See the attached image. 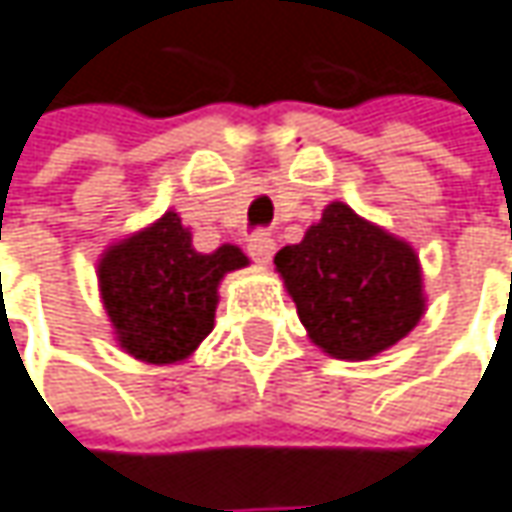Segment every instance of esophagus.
<instances>
[{
    "label": "esophagus",
    "instance_id": "34e87169",
    "mask_svg": "<svg viewBox=\"0 0 512 512\" xmlns=\"http://www.w3.org/2000/svg\"><path fill=\"white\" fill-rule=\"evenodd\" d=\"M246 249H249L252 260H257V263H269L272 255H275V240H272L269 234L257 231V234H252V240H249Z\"/></svg>",
    "mask_w": 512,
    "mask_h": 512
}]
</instances>
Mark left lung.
I'll return each mask as SVG.
<instances>
[{
    "label": "left lung",
    "mask_w": 512,
    "mask_h": 512,
    "mask_svg": "<svg viewBox=\"0 0 512 512\" xmlns=\"http://www.w3.org/2000/svg\"><path fill=\"white\" fill-rule=\"evenodd\" d=\"M275 266L310 339L336 359L397 345L423 316L420 266L403 240L333 202Z\"/></svg>",
    "instance_id": "obj_1"
}]
</instances>
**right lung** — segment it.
<instances>
[{
  "mask_svg": "<svg viewBox=\"0 0 512 512\" xmlns=\"http://www.w3.org/2000/svg\"><path fill=\"white\" fill-rule=\"evenodd\" d=\"M240 266L246 255L234 246L199 255L173 211L112 246L98 278L121 347L153 365L191 356L214 330L220 278Z\"/></svg>",
  "mask_w": 512,
  "mask_h": 512,
  "instance_id": "right-lung-1",
  "label": "right lung"
}]
</instances>
